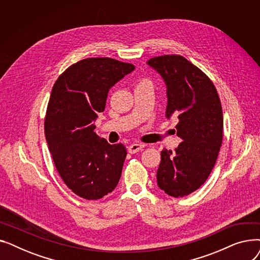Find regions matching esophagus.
<instances>
[{
  "mask_svg": "<svg viewBox=\"0 0 260 260\" xmlns=\"http://www.w3.org/2000/svg\"><path fill=\"white\" fill-rule=\"evenodd\" d=\"M144 147H145V144H143V143H133L128 146V153L135 154V153L141 151V149Z\"/></svg>",
  "mask_w": 260,
  "mask_h": 260,
  "instance_id": "esophagus-1",
  "label": "esophagus"
}]
</instances>
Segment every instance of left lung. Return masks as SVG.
<instances>
[{
    "label": "left lung",
    "mask_w": 260,
    "mask_h": 260,
    "mask_svg": "<svg viewBox=\"0 0 260 260\" xmlns=\"http://www.w3.org/2000/svg\"><path fill=\"white\" fill-rule=\"evenodd\" d=\"M147 64L166 82V114L178 118L177 136L182 139L174 153L161 152L157 184L170 196L184 197L206 182L215 166L223 138L220 99L212 80L179 54L155 57Z\"/></svg>",
    "instance_id": "left-lung-1"
}]
</instances>
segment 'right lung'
<instances>
[{
	"mask_svg": "<svg viewBox=\"0 0 260 260\" xmlns=\"http://www.w3.org/2000/svg\"><path fill=\"white\" fill-rule=\"evenodd\" d=\"M135 70L111 58H87L65 70L53 84L44 121L49 152L67 187L81 198L97 200L117 186L126 148L109 144L93 129L109 88Z\"/></svg>",
	"mask_w": 260,
	"mask_h": 260,
	"instance_id": "1",
	"label": "right lung"
}]
</instances>
